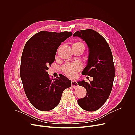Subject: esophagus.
I'll return each instance as SVG.
<instances>
[{"label": "esophagus", "mask_w": 135, "mask_h": 135, "mask_svg": "<svg viewBox=\"0 0 135 135\" xmlns=\"http://www.w3.org/2000/svg\"><path fill=\"white\" fill-rule=\"evenodd\" d=\"M79 85L78 82H77L76 81H72L71 82V86L73 87V88H76Z\"/></svg>", "instance_id": "obj_1"}]
</instances>
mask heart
<instances>
[{
	"label": "heart",
	"mask_w": 135,
	"mask_h": 135,
	"mask_svg": "<svg viewBox=\"0 0 135 135\" xmlns=\"http://www.w3.org/2000/svg\"><path fill=\"white\" fill-rule=\"evenodd\" d=\"M84 46L80 42H76L73 44V46ZM82 68V65L79 62H75L72 64H67L62 67V71L65 74L70 78L74 77L76 73Z\"/></svg>",
	"instance_id": "obj_1"
}]
</instances>
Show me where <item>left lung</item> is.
<instances>
[{
    "label": "left lung",
    "mask_w": 135,
    "mask_h": 135,
    "mask_svg": "<svg viewBox=\"0 0 135 135\" xmlns=\"http://www.w3.org/2000/svg\"><path fill=\"white\" fill-rule=\"evenodd\" d=\"M73 36L81 38L88 46L87 65L82 74L93 78L89 83L84 80L78 82L86 90L85 97L78 103L85 110H97L105 104L112 89L115 76L112 53L105 38L92 29L76 31Z\"/></svg>",
    "instance_id": "left-lung-1"
}]
</instances>
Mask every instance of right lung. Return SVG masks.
I'll return each instance as SVG.
<instances>
[{
    "label": "right lung",
    "mask_w": 135,
    "mask_h": 135,
    "mask_svg": "<svg viewBox=\"0 0 135 135\" xmlns=\"http://www.w3.org/2000/svg\"><path fill=\"white\" fill-rule=\"evenodd\" d=\"M71 32L42 31L26 43L21 56L20 76L28 99L37 109L49 111L60 103L63 91L71 81L60 75L50 79L47 70L54 61L56 50Z\"/></svg>",
    "instance_id": "obj_1"
}]
</instances>
